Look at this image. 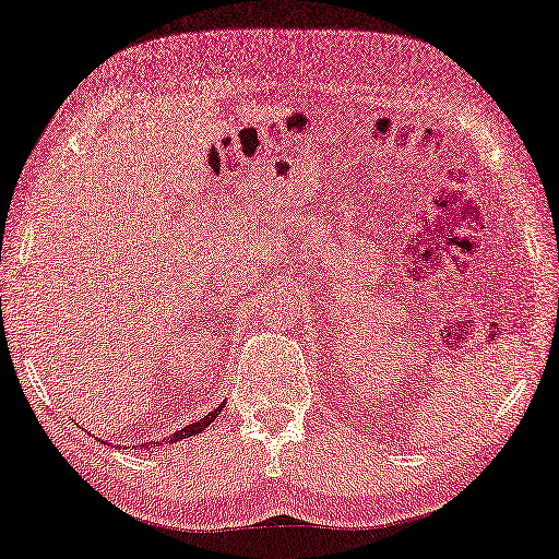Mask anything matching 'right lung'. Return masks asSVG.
<instances>
[{"instance_id":"right-lung-1","label":"right lung","mask_w":559,"mask_h":559,"mask_svg":"<svg viewBox=\"0 0 559 559\" xmlns=\"http://www.w3.org/2000/svg\"><path fill=\"white\" fill-rule=\"evenodd\" d=\"M223 405H225V401L215 407V411H211L206 417H201V419H197V421H192V425H187L185 429H180V431H175L173 437H168V439H163L166 443H177V441H182V439H189V437H197V433H201L203 429H206L211 421L221 415V411H223ZM163 441H154V445L152 443H144V448H156V445H163Z\"/></svg>"}]
</instances>
